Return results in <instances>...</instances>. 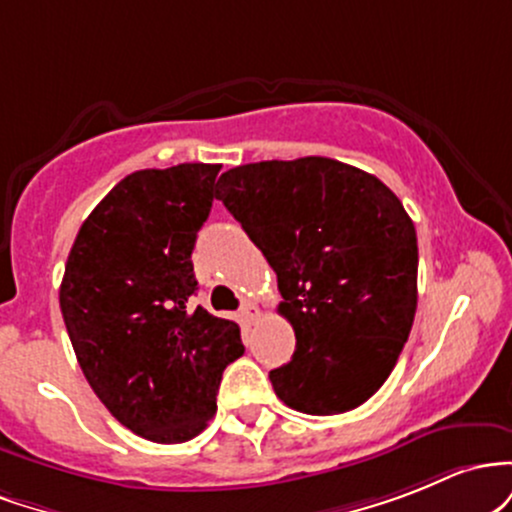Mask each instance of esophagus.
<instances>
[{"mask_svg":"<svg viewBox=\"0 0 512 512\" xmlns=\"http://www.w3.org/2000/svg\"><path fill=\"white\" fill-rule=\"evenodd\" d=\"M241 317H244V321H249V324H254V321L261 317V309H258L254 302H244L241 304Z\"/></svg>","mask_w":512,"mask_h":512,"instance_id":"34e87169","label":"esophagus"}]
</instances>
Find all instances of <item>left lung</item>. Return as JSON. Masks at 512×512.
Segmentation results:
<instances>
[{"label": "left lung", "mask_w": 512, "mask_h": 512, "mask_svg": "<svg viewBox=\"0 0 512 512\" xmlns=\"http://www.w3.org/2000/svg\"><path fill=\"white\" fill-rule=\"evenodd\" d=\"M217 198L278 275L295 355L271 370L290 409L333 416L382 387L418 302L416 227L377 176L326 157L234 166Z\"/></svg>", "instance_id": "8db88e82"}]
</instances>
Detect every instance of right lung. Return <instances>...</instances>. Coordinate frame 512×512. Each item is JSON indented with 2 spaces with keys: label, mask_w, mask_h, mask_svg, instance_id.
Segmentation results:
<instances>
[{
  "label": "right lung",
  "mask_w": 512,
  "mask_h": 512,
  "mask_svg": "<svg viewBox=\"0 0 512 512\" xmlns=\"http://www.w3.org/2000/svg\"><path fill=\"white\" fill-rule=\"evenodd\" d=\"M220 164L125 176L79 227L60 309L86 382L111 416L152 442H186L217 411L239 326L193 307V246Z\"/></svg>",
  "instance_id": "add662e5"
}]
</instances>
